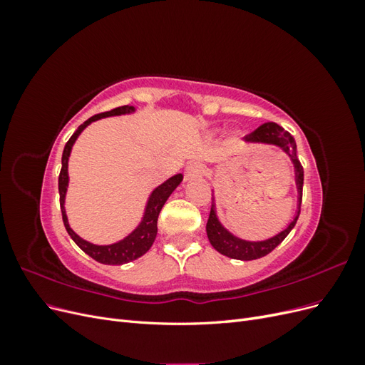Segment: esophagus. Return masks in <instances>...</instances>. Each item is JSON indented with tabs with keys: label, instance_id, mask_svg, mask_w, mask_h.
<instances>
[{
	"label": "esophagus",
	"instance_id": "esophagus-1",
	"mask_svg": "<svg viewBox=\"0 0 365 365\" xmlns=\"http://www.w3.org/2000/svg\"><path fill=\"white\" fill-rule=\"evenodd\" d=\"M202 173H204V165L201 163L195 161V163H190L189 165H187L184 176H185L187 181H190V180H195V178H201Z\"/></svg>",
	"mask_w": 365,
	"mask_h": 365
}]
</instances>
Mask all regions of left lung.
I'll use <instances>...</instances> for the list:
<instances>
[{
	"label": "left lung",
	"mask_w": 365,
	"mask_h": 365,
	"mask_svg": "<svg viewBox=\"0 0 365 365\" xmlns=\"http://www.w3.org/2000/svg\"><path fill=\"white\" fill-rule=\"evenodd\" d=\"M247 141L254 143H268V145H275L282 148L288 155L291 157L294 165H295V178H297V187H298V195H300V204H302V196H303V180H304V170L303 165L297 157V145L294 137L289 134L288 130H284L280 125L272 123H263L256 130H252L251 134L245 135ZM300 216V208H298V213L295 219L289 224V227L283 230L282 233L274 236L268 240L263 242H247L242 240L236 236H233L227 231L216 217L215 212V202L212 200V210H210V216L207 220V236L210 244L213 245L216 251L224 254L227 257L237 259V260H256L263 256L269 254L275 247L280 245L284 240V237L291 233V230L295 227L297 219Z\"/></svg>",
	"instance_id": "obj_1"
}]
</instances>
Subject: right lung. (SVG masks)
I'll use <instances>...</instances> for the list:
<instances>
[{
    "instance_id": "1",
    "label": "right lung",
    "mask_w": 365,
    "mask_h": 365,
    "mask_svg": "<svg viewBox=\"0 0 365 365\" xmlns=\"http://www.w3.org/2000/svg\"><path fill=\"white\" fill-rule=\"evenodd\" d=\"M129 111H134V106H129V105L118 106V108L111 109V111L101 113V114H96V115L90 117L83 125L77 128V130L70 137L67 145H65V148H63V153H62V169L59 173V200H61V212H62L63 225H65V228H67L71 239L77 244V247H79L82 251H85L88 256L93 257L98 263H103V264H123V263H128V262H132V260L141 257L143 254L149 251V248L153 244V240H155V237H157V231H158L157 222H158V216H160L161 208L165 204V201H168V197L172 195V192L182 181V175L178 173V175L172 176V178H169L165 182H163L161 185H158L149 197L146 213H145V217H143V220H141V224L134 231H132L128 237L117 242V244L93 245V244H90V242L81 239L70 228L67 215H65L63 202H65V193H67V185H68V170H67L68 169V157H70V152H71V148L74 145L76 138L79 137L81 132L88 125H90L91 121H96V120L103 118V117H109V115L128 114Z\"/></svg>"
}]
</instances>
